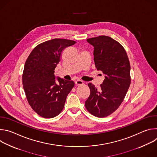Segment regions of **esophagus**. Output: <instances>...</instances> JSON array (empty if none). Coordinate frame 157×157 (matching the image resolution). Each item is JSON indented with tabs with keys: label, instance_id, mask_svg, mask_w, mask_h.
Wrapping results in <instances>:
<instances>
[{
	"label": "esophagus",
	"instance_id": "34e87169",
	"mask_svg": "<svg viewBox=\"0 0 157 157\" xmlns=\"http://www.w3.org/2000/svg\"><path fill=\"white\" fill-rule=\"evenodd\" d=\"M75 84L76 86H80V85H82L83 84V82L81 80H77L75 81Z\"/></svg>",
	"mask_w": 157,
	"mask_h": 157
}]
</instances>
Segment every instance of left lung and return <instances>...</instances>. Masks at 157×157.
<instances>
[{
  "label": "left lung",
  "mask_w": 157,
  "mask_h": 157,
  "mask_svg": "<svg viewBox=\"0 0 157 157\" xmlns=\"http://www.w3.org/2000/svg\"><path fill=\"white\" fill-rule=\"evenodd\" d=\"M94 47V61L98 71L105 75L97 89L89 83L90 96L85 102L89 113L98 117L113 114L120 106L130 85V64L121 44L108 36L87 39Z\"/></svg>",
  "instance_id": "left-lung-1"
}]
</instances>
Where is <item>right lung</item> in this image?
<instances>
[{"instance_id": "right-lung-1", "label": "right lung", "mask_w": 157, "mask_h": 157, "mask_svg": "<svg viewBox=\"0 0 157 157\" xmlns=\"http://www.w3.org/2000/svg\"><path fill=\"white\" fill-rule=\"evenodd\" d=\"M75 43L63 38L48 40L35 47L27 59L22 75L24 89L29 104L43 118H53L61 113L75 86L73 81L60 78L56 84L54 73L62 51Z\"/></svg>"}]
</instances>
